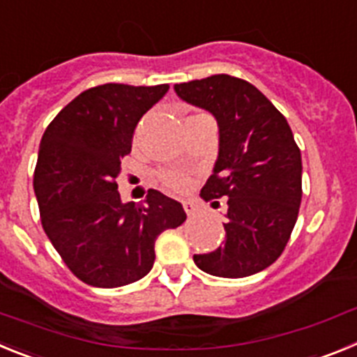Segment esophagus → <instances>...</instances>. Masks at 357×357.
Masks as SVG:
<instances>
[{"label": "esophagus", "mask_w": 357, "mask_h": 357, "mask_svg": "<svg viewBox=\"0 0 357 357\" xmlns=\"http://www.w3.org/2000/svg\"><path fill=\"white\" fill-rule=\"evenodd\" d=\"M182 206H184V211L188 213V216H195L198 213V204L195 200H184Z\"/></svg>", "instance_id": "34e87169"}]
</instances>
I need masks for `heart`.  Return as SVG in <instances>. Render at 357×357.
<instances>
[{
	"label": "heart",
	"instance_id": "heart-1",
	"mask_svg": "<svg viewBox=\"0 0 357 357\" xmlns=\"http://www.w3.org/2000/svg\"><path fill=\"white\" fill-rule=\"evenodd\" d=\"M162 181L169 189L184 191L189 185V175L184 172H178V169H169V172L162 173Z\"/></svg>",
	"mask_w": 357,
	"mask_h": 357
}]
</instances>
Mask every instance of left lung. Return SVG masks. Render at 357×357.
<instances>
[{"instance_id":"8db88e82","label":"left lung","mask_w":357,"mask_h":357,"mask_svg":"<svg viewBox=\"0 0 357 357\" xmlns=\"http://www.w3.org/2000/svg\"><path fill=\"white\" fill-rule=\"evenodd\" d=\"M176 96L214 116L218 159L200 197H225L222 247L193 255L202 272L227 279L254 275L275 263L296 223L302 157L288 121L248 82L230 75L175 84Z\"/></svg>"}]
</instances>
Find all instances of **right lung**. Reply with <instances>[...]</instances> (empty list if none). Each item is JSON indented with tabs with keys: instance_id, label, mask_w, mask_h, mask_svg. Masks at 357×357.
Segmentation results:
<instances>
[{
	"instance_id": "add662e5",
	"label": "right lung",
	"mask_w": 357,
	"mask_h": 357,
	"mask_svg": "<svg viewBox=\"0 0 357 357\" xmlns=\"http://www.w3.org/2000/svg\"><path fill=\"white\" fill-rule=\"evenodd\" d=\"M169 85L105 84L78 94L44 132L33 191L46 236L82 282L119 288L143 279L155 239L185 222L181 202L150 189L123 202L116 178L139 119Z\"/></svg>"
}]
</instances>
